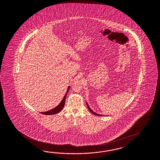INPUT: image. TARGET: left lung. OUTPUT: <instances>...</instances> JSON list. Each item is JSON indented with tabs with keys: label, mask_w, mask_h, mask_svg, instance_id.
I'll return each mask as SVG.
<instances>
[{
	"label": "left lung",
	"mask_w": 160,
	"mask_h": 160,
	"mask_svg": "<svg viewBox=\"0 0 160 160\" xmlns=\"http://www.w3.org/2000/svg\"><path fill=\"white\" fill-rule=\"evenodd\" d=\"M87 107H88V109L90 110V111L91 112L92 114H94V115H97V116H102V115H99V114H97V113H96L94 112H93V111H92L91 110V108H90L89 107V106H88V104L87 103Z\"/></svg>",
	"instance_id": "obj_1"
}]
</instances>
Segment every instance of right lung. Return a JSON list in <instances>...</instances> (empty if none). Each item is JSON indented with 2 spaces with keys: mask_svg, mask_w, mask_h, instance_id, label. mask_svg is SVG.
<instances>
[{
  "mask_svg": "<svg viewBox=\"0 0 160 160\" xmlns=\"http://www.w3.org/2000/svg\"><path fill=\"white\" fill-rule=\"evenodd\" d=\"M69 87H70V86H69V87H68V90H67V92H66V94H65V96H64L63 99L62 100V101H61L60 104H59L55 108H53L52 109H51V110H49V111H47V112H43L41 113L42 114L49 115H54V114H56L57 113L61 111H62V109L63 108V107H64V105H65L66 97L67 94H68V91H69Z\"/></svg>",
  "mask_w": 160,
  "mask_h": 160,
  "instance_id": "right-lung-1",
  "label": "right lung"
}]
</instances>
